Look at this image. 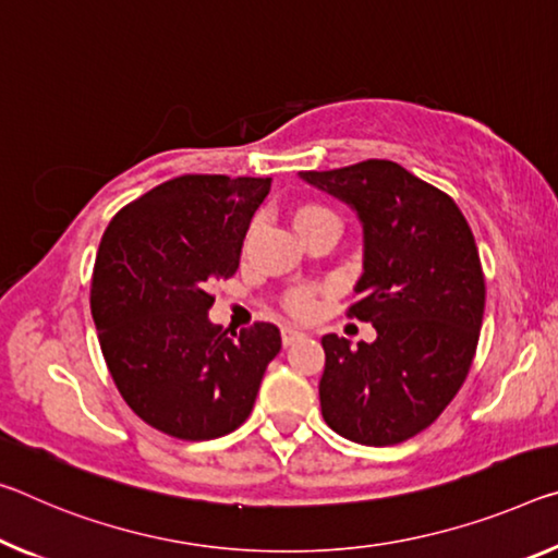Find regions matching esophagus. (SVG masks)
Here are the masks:
<instances>
[{
  "label": "esophagus",
  "mask_w": 558,
  "mask_h": 558,
  "mask_svg": "<svg viewBox=\"0 0 558 558\" xmlns=\"http://www.w3.org/2000/svg\"><path fill=\"white\" fill-rule=\"evenodd\" d=\"M280 335H282V344H286V348H288V344H295L298 340L305 338V332H300V330H295V327H290V325L282 327Z\"/></svg>",
  "instance_id": "1"
}]
</instances>
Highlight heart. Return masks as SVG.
<instances>
[{
    "mask_svg": "<svg viewBox=\"0 0 558 558\" xmlns=\"http://www.w3.org/2000/svg\"><path fill=\"white\" fill-rule=\"evenodd\" d=\"M320 218H335V216L323 206H315V203H305V206L295 208L293 226H305V223H313V220H320ZM290 307H293L295 313H307V311H311V298H307L305 293H295L293 298H290Z\"/></svg>",
    "mask_w": 558,
    "mask_h": 558,
    "instance_id": "heart-1",
    "label": "heart"
}]
</instances>
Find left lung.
Segmentation results:
<instances>
[{"label": "left lung", "mask_w": 558, "mask_h": 558, "mask_svg": "<svg viewBox=\"0 0 558 558\" xmlns=\"http://www.w3.org/2000/svg\"><path fill=\"white\" fill-rule=\"evenodd\" d=\"M300 179L362 226L360 300L375 342L325 335L320 407L330 429L367 447L429 427L470 373L484 317L480 253L457 203L395 161L369 158Z\"/></svg>", "instance_id": "obj_1"}]
</instances>
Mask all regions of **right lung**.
Segmentation results:
<instances>
[{"instance_id": "1", "label": "right lung", "mask_w": 558, "mask_h": 558, "mask_svg": "<svg viewBox=\"0 0 558 558\" xmlns=\"http://www.w3.org/2000/svg\"><path fill=\"white\" fill-rule=\"evenodd\" d=\"M272 179L181 175L119 210L101 238L92 315L126 404L166 435L203 441L241 427L280 330L210 323L208 288L241 265Z\"/></svg>"}]
</instances>
